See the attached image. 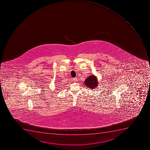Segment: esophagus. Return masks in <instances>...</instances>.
<instances>
[{
	"instance_id": "obj_1",
	"label": "esophagus",
	"mask_w": 150,
	"mask_h": 150,
	"mask_svg": "<svg viewBox=\"0 0 150 150\" xmlns=\"http://www.w3.org/2000/svg\"><path fill=\"white\" fill-rule=\"evenodd\" d=\"M73 81H74V82H76L77 81V78H73Z\"/></svg>"
}]
</instances>
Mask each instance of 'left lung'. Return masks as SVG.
<instances>
[{
    "instance_id": "obj_1",
    "label": "left lung",
    "mask_w": 150,
    "mask_h": 150,
    "mask_svg": "<svg viewBox=\"0 0 150 150\" xmlns=\"http://www.w3.org/2000/svg\"><path fill=\"white\" fill-rule=\"evenodd\" d=\"M85 85L87 88L90 89H95L97 87L98 84V78L94 74H91L87 77L85 80Z\"/></svg>"
}]
</instances>
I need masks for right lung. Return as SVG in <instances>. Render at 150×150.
Here are the masks:
<instances>
[{
	"label": "right lung",
	"instance_id": "add662e5",
	"mask_svg": "<svg viewBox=\"0 0 150 150\" xmlns=\"http://www.w3.org/2000/svg\"><path fill=\"white\" fill-rule=\"evenodd\" d=\"M56 86V87H59V86Z\"/></svg>",
	"mask_w": 150,
	"mask_h": 150
}]
</instances>
